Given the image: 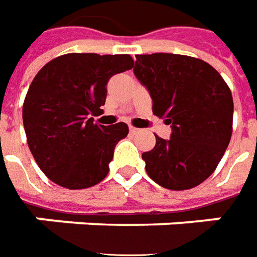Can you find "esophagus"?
<instances>
[{
  "label": "esophagus",
  "instance_id": "34e87169",
  "mask_svg": "<svg viewBox=\"0 0 257 257\" xmlns=\"http://www.w3.org/2000/svg\"><path fill=\"white\" fill-rule=\"evenodd\" d=\"M139 132H140L139 128H136V127H130V133H132V134H136V133H139Z\"/></svg>",
  "mask_w": 257,
  "mask_h": 257
}]
</instances>
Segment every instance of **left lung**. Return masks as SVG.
Segmentation results:
<instances>
[{
	"label": "left lung",
	"mask_w": 257,
	"mask_h": 257,
	"mask_svg": "<svg viewBox=\"0 0 257 257\" xmlns=\"http://www.w3.org/2000/svg\"><path fill=\"white\" fill-rule=\"evenodd\" d=\"M133 69L149 90L153 113L171 124L143 153L151 180L168 189L194 188L215 171L232 136L233 100L228 84L204 60L174 53L137 55Z\"/></svg>",
	"instance_id": "left-lung-1"
}]
</instances>
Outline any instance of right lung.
Returning a JSON list of instances; mask_svg holds the SVG:
<instances>
[{"instance_id":"right-lung-1","label":"right lung","mask_w":257,"mask_h":257,"mask_svg":"<svg viewBox=\"0 0 257 257\" xmlns=\"http://www.w3.org/2000/svg\"><path fill=\"white\" fill-rule=\"evenodd\" d=\"M130 55L68 53L48 62L29 86L22 107L28 146L36 164L60 187L82 189L108 173L125 123L94 124L110 77L130 70Z\"/></svg>"}]
</instances>
